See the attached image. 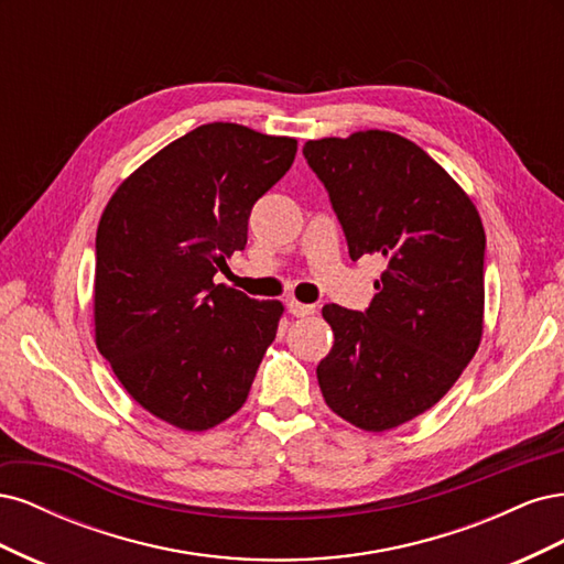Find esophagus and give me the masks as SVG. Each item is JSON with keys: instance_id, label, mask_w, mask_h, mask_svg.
<instances>
[{"instance_id": "esophagus-1", "label": "esophagus", "mask_w": 564, "mask_h": 564, "mask_svg": "<svg viewBox=\"0 0 564 564\" xmlns=\"http://www.w3.org/2000/svg\"><path fill=\"white\" fill-rule=\"evenodd\" d=\"M286 308H289V313H292L294 317H308V315H313V313H315V305L301 303V301H294V299L286 303Z\"/></svg>"}]
</instances>
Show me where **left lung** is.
<instances>
[{
  "label": "left lung",
  "mask_w": 564,
  "mask_h": 564,
  "mask_svg": "<svg viewBox=\"0 0 564 564\" xmlns=\"http://www.w3.org/2000/svg\"><path fill=\"white\" fill-rule=\"evenodd\" d=\"M344 226L348 253L386 263L365 313L329 303L317 381L334 414L381 433L447 395L482 340L485 228L429 152L381 129L303 145Z\"/></svg>",
  "instance_id": "left-lung-1"
}]
</instances>
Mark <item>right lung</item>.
<instances>
[{
	"instance_id": "obj_1",
	"label": "right lung",
	"mask_w": 564,
	"mask_h": 564,
	"mask_svg": "<svg viewBox=\"0 0 564 564\" xmlns=\"http://www.w3.org/2000/svg\"><path fill=\"white\" fill-rule=\"evenodd\" d=\"M296 139L202 124L122 181L96 232V348L145 412L209 431L249 395L275 340L280 301L214 275L247 245L256 202L296 158Z\"/></svg>"
}]
</instances>
